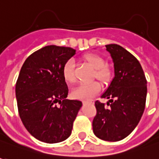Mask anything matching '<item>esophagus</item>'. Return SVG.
<instances>
[{"label":"esophagus","mask_w":159,"mask_h":159,"mask_svg":"<svg viewBox=\"0 0 159 159\" xmlns=\"http://www.w3.org/2000/svg\"><path fill=\"white\" fill-rule=\"evenodd\" d=\"M83 103H84V104H94V100H93V99H90V100L84 101Z\"/></svg>","instance_id":"34e87169"}]
</instances>
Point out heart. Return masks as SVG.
I'll list each match as a JSON object with an SVG mask.
<instances>
[{
  "label": "heart",
  "mask_w": 159,
  "mask_h": 159,
  "mask_svg": "<svg viewBox=\"0 0 159 159\" xmlns=\"http://www.w3.org/2000/svg\"><path fill=\"white\" fill-rule=\"evenodd\" d=\"M85 62H87L94 72L92 78H96L102 84H107L112 78V69L110 66L106 64L105 58L96 52H88L83 56ZM62 76L68 84H73L75 82L74 61L69 60L64 64L62 68ZM101 90V85L98 82L94 81L87 84H81L71 90V96L76 99L87 100L97 95Z\"/></svg>",
  "instance_id": "obj_1"
}]
</instances>
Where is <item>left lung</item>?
I'll list each match as a JSON object with an SVG mask.
<instances>
[{
  "label": "left lung",
  "instance_id": "1",
  "mask_svg": "<svg viewBox=\"0 0 159 159\" xmlns=\"http://www.w3.org/2000/svg\"><path fill=\"white\" fill-rule=\"evenodd\" d=\"M114 64V78L101 96L107 105L95 102L96 116L92 121L97 137L117 142L127 137L139 123L147 95V80L138 60L116 44L107 45Z\"/></svg>",
  "mask_w": 159,
  "mask_h": 159
}]
</instances>
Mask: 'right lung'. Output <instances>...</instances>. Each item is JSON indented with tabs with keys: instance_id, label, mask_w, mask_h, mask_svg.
Returning <instances> with one entry per match:
<instances>
[{
	"instance_id": "right-lung-1",
	"label": "right lung",
	"mask_w": 159,
	"mask_h": 159,
	"mask_svg": "<svg viewBox=\"0 0 159 159\" xmlns=\"http://www.w3.org/2000/svg\"><path fill=\"white\" fill-rule=\"evenodd\" d=\"M75 53L71 47L47 46L31 53L16 84L21 120L32 136L47 143L66 140L82 107L66 99L69 88L62 76L64 64Z\"/></svg>"
}]
</instances>
